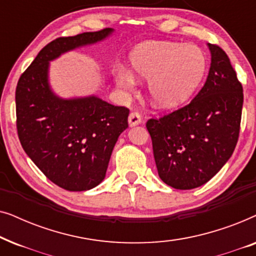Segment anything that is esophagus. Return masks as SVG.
Returning <instances> with one entry per match:
<instances>
[{"mask_svg":"<svg viewBox=\"0 0 256 256\" xmlns=\"http://www.w3.org/2000/svg\"><path fill=\"white\" fill-rule=\"evenodd\" d=\"M141 122H142L141 115H140L138 113H136V112H132V113H130V115H129V118H128L129 127H135V126L141 124Z\"/></svg>","mask_w":256,"mask_h":256,"instance_id":"1","label":"esophagus"}]
</instances>
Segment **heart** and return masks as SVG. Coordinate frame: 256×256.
Returning <instances> with one entry per match:
<instances>
[{
    "label": "heart",
    "instance_id": "heart-1",
    "mask_svg": "<svg viewBox=\"0 0 256 256\" xmlns=\"http://www.w3.org/2000/svg\"><path fill=\"white\" fill-rule=\"evenodd\" d=\"M130 70L118 68L115 82L129 90L136 78L146 79L150 101L158 108H174L190 99L206 73L204 51L194 44L150 40L138 44L129 54Z\"/></svg>",
    "mask_w": 256,
    "mask_h": 256
}]
</instances>
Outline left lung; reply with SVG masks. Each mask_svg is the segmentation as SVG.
I'll return each instance as SVG.
<instances>
[{"instance_id": "1", "label": "left lung", "mask_w": 256, "mask_h": 256, "mask_svg": "<svg viewBox=\"0 0 256 256\" xmlns=\"http://www.w3.org/2000/svg\"><path fill=\"white\" fill-rule=\"evenodd\" d=\"M205 85L188 106L146 122L158 176L178 190L208 183L232 156L239 138L242 86L225 51L208 44Z\"/></svg>"}]
</instances>
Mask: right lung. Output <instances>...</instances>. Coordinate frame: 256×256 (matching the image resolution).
<instances>
[{
    "label": "right lung",
    "mask_w": 256,
    "mask_h": 256,
    "mask_svg": "<svg viewBox=\"0 0 256 256\" xmlns=\"http://www.w3.org/2000/svg\"><path fill=\"white\" fill-rule=\"evenodd\" d=\"M113 34L114 29L107 28L57 38L42 48L17 84L20 144L38 169L65 190L87 191L104 180L118 136L128 128L129 110L96 94L58 96L50 84V62Z\"/></svg>",
    "instance_id": "right-lung-1"
}]
</instances>
